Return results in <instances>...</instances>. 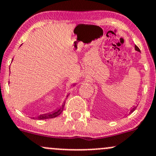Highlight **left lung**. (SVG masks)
I'll return each mask as SVG.
<instances>
[{
    "instance_id": "left-lung-1",
    "label": "left lung",
    "mask_w": 156,
    "mask_h": 156,
    "mask_svg": "<svg viewBox=\"0 0 156 156\" xmlns=\"http://www.w3.org/2000/svg\"><path fill=\"white\" fill-rule=\"evenodd\" d=\"M134 48H135V50H136V51H140V49H139V48H138V47L137 46V45H135V46H134ZM136 108H137V107H134L133 108H132V110H131V111H130V114H131V113H132V112H133V111H134V110L136 109Z\"/></svg>"
}]
</instances>
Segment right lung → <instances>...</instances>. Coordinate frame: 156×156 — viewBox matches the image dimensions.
I'll list each match as a JSON object with an SVG mask.
<instances>
[{
	"instance_id": "add662e5",
	"label": "right lung",
	"mask_w": 156,
	"mask_h": 156,
	"mask_svg": "<svg viewBox=\"0 0 156 156\" xmlns=\"http://www.w3.org/2000/svg\"><path fill=\"white\" fill-rule=\"evenodd\" d=\"M65 102H66V101L63 102V105H62V108H60L59 110H57V111H54V112L51 113V114H42V115L37 117V118H36V119H51V118H55V117H57V116L60 115V114H61L62 111H63V107H64V105H65Z\"/></svg>"
}]
</instances>
